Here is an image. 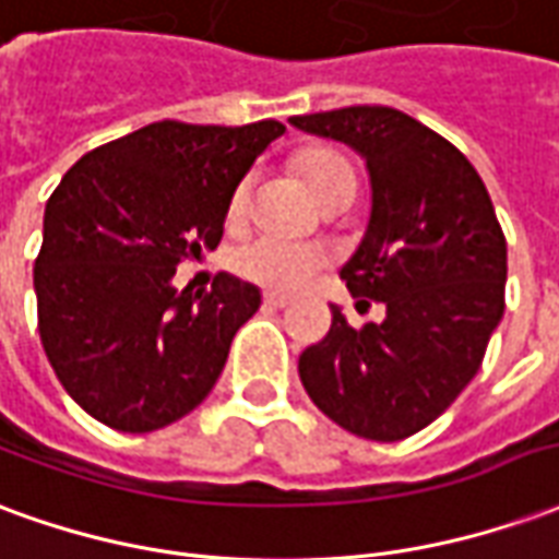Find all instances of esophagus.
Here are the masks:
<instances>
[{
  "instance_id": "obj_1",
  "label": "esophagus",
  "mask_w": 559,
  "mask_h": 559,
  "mask_svg": "<svg viewBox=\"0 0 559 559\" xmlns=\"http://www.w3.org/2000/svg\"><path fill=\"white\" fill-rule=\"evenodd\" d=\"M263 302H266L269 308H284L290 306V296H284V293H266Z\"/></svg>"
}]
</instances>
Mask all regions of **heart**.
<instances>
[{"label":"heart","mask_w":559,"mask_h":559,"mask_svg":"<svg viewBox=\"0 0 559 559\" xmlns=\"http://www.w3.org/2000/svg\"><path fill=\"white\" fill-rule=\"evenodd\" d=\"M299 171L306 178L308 190L314 199H323L338 187L357 185L354 169L342 154L318 147V151H306L299 157ZM248 197H251V178H245L236 193L229 199V217H241L248 209ZM320 266V253L308 245L299 241H281V239H257L245 245L236 253V272L241 278L263 284V287H275V290H296L302 287Z\"/></svg>","instance_id":"b5f03b06"}]
</instances>
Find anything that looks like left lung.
<instances>
[{
    "instance_id": "8db88e82",
    "label": "left lung",
    "mask_w": 559,
    "mask_h": 559,
    "mask_svg": "<svg viewBox=\"0 0 559 559\" xmlns=\"http://www.w3.org/2000/svg\"><path fill=\"white\" fill-rule=\"evenodd\" d=\"M290 123L366 163L372 212L338 275L357 306H384L362 330L333 306L330 333L299 354L302 388L347 432L400 442L478 372L506 311V236L469 159L415 117L350 105Z\"/></svg>"
}]
</instances>
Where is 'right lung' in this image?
<instances>
[{
    "label": "right lung",
    "instance_id": "add662e5",
    "mask_svg": "<svg viewBox=\"0 0 559 559\" xmlns=\"http://www.w3.org/2000/svg\"><path fill=\"white\" fill-rule=\"evenodd\" d=\"M278 120H159L81 157L45 205L38 333L72 400L120 432L175 424L212 393L260 287L221 272L178 290L175 266L224 236L229 199Z\"/></svg>",
    "mask_w": 559,
    "mask_h": 559
}]
</instances>
